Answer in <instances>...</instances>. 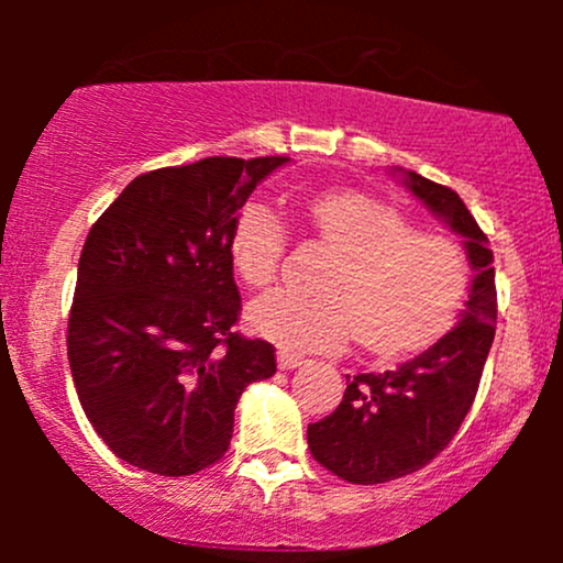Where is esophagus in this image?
<instances>
[{"label":"esophagus","instance_id":"1","mask_svg":"<svg viewBox=\"0 0 563 563\" xmlns=\"http://www.w3.org/2000/svg\"><path fill=\"white\" fill-rule=\"evenodd\" d=\"M301 363H303V357H299V354L286 352V349H280V352H277V367H280V371H294V367H299Z\"/></svg>","mask_w":563,"mask_h":563}]
</instances>
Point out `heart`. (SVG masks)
Segmentation results:
<instances>
[{
	"mask_svg": "<svg viewBox=\"0 0 563 563\" xmlns=\"http://www.w3.org/2000/svg\"><path fill=\"white\" fill-rule=\"evenodd\" d=\"M307 219L335 254L322 294L260 296L249 307L256 333L294 352H335L357 335L367 352L397 354L429 344L457 318L471 288L468 254L457 241L418 232L402 211L357 190L312 198ZM286 251V222L273 206H245L230 238L241 280L269 286Z\"/></svg>",
	"mask_w": 563,
	"mask_h": 563,
	"instance_id": "1",
	"label": "heart"
}]
</instances>
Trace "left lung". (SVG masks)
<instances>
[{"label": "left lung", "mask_w": 563, "mask_h": 563, "mask_svg": "<svg viewBox=\"0 0 563 563\" xmlns=\"http://www.w3.org/2000/svg\"><path fill=\"white\" fill-rule=\"evenodd\" d=\"M407 185L466 238L476 275L466 312L450 333L394 371L346 376L339 407L309 423L307 442L314 461L352 484L399 479L448 448L474 405L495 339L497 288L487 235L455 190L416 172L407 174Z\"/></svg>", "instance_id": "obj_1"}]
</instances>
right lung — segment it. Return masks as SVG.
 Wrapping results in <instances>:
<instances>
[{"label":"right lung","instance_id":"right-lung-1","mask_svg":"<svg viewBox=\"0 0 563 563\" xmlns=\"http://www.w3.org/2000/svg\"><path fill=\"white\" fill-rule=\"evenodd\" d=\"M286 156H214L140 174L84 241L68 363L113 455L190 476L230 448L243 389L275 376V346L245 339L230 238L238 211Z\"/></svg>","mask_w":563,"mask_h":563}]
</instances>
